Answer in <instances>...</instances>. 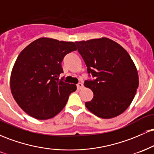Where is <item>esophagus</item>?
Returning a JSON list of instances; mask_svg holds the SVG:
<instances>
[{"label":"esophagus","instance_id":"obj_1","mask_svg":"<svg viewBox=\"0 0 154 154\" xmlns=\"http://www.w3.org/2000/svg\"><path fill=\"white\" fill-rule=\"evenodd\" d=\"M77 89L81 90V89H82L83 88H84V85H83L82 83L79 82V83H78V84L77 85Z\"/></svg>","mask_w":154,"mask_h":154}]
</instances>
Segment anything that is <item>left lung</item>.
Returning a JSON list of instances; mask_svg holds the SVG:
<instances>
[{
  "label": "left lung",
  "mask_w": 154,
  "mask_h": 154,
  "mask_svg": "<svg viewBox=\"0 0 154 154\" xmlns=\"http://www.w3.org/2000/svg\"><path fill=\"white\" fill-rule=\"evenodd\" d=\"M88 74L94 80L85 81L93 93L85 106L102 119L116 117L131 104L138 88L137 70L130 56L119 44L107 38L75 42Z\"/></svg>",
  "instance_id": "obj_1"
}]
</instances>
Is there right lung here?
<instances>
[{
  "mask_svg": "<svg viewBox=\"0 0 154 154\" xmlns=\"http://www.w3.org/2000/svg\"><path fill=\"white\" fill-rule=\"evenodd\" d=\"M76 50L74 42L41 38L21 51L12 69L10 87L16 102L28 115L45 120L64 108L77 86L59 79L61 62Z\"/></svg>",
  "mask_w": 154,
  "mask_h": 154,
  "instance_id": "obj_1",
  "label": "right lung"
}]
</instances>
